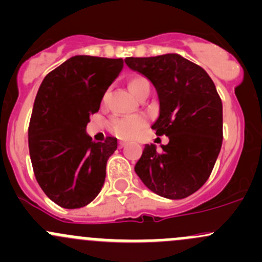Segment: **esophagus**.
I'll return each instance as SVG.
<instances>
[{
    "mask_svg": "<svg viewBox=\"0 0 262 262\" xmlns=\"http://www.w3.org/2000/svg\"><path fill=\"white\" fill-rule=\"evenodd\" d=\"M126 146V142L125 141H119L118 142V147L119 148H123V147H125Z\"/></svg>",
    "mask_w": 262,
    "mask_h": 262,
    "instance_id": "esophagus-1",
    "label": "esophagus"
}]
</instances>
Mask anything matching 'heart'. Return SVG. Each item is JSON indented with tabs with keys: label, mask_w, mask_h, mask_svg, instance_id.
Segmentation results:
<instances>
[{
	"label": "heart",
	"mask_w": 262,
	"mask_h": 262,
	"mask_svg": "<svg viewBox=\"0 0 262 262\" xmlns=\"http://www.w3.org/2000/svg\"><path fill=\"white\" fill-rule=\"evenodd\" d=\"M129 90L134 96L138 97L146 89H149V81L143 76H133L129 78ZM147 124L146 116L143 115H126L115 116L109 121L110 132L120 138H132Z\"/></svg>",
	"instance_id": "obj_1"
}]
</instances>
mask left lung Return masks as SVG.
I'll return each instance as SVG.
<instances>
[{
  "instance_id": "8db88e82",
  "label": "left lung",
  "mask_w": 262,
  "mask_h": 262,
  "mask_svg": "<svg viewBox=\"0 0 262 262\" xmlns=\"http://www.w3.org/2000/svg\"><path fill=\"white\" fill-rule=\"evenodd\" d=\"M153 83L160 116L152 129L170 142L162 149L146 144L136 173L157 195L184 199L212 173L223 141V106L215 84L200 66L179 54L125 59Z\"/></svg>"
}]
</instances>
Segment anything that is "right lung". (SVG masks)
I'll return each instance as SVG.
<instances>
[{
  "instance_id": "1",
  "label": "right lung",
  "mask_w": 262,
  "mask_h": 262,
  "mask_svg": "<svg viewBox=\"0 0 262 262\" xmlns=\"http://www.w3.org/2000/svg\"><path fill=\"white\" fill-rule=\"evenodd\" d=\"M123 59L76 55L46 76L29 124L34 175L50 200L66 209L82 208L101 190L116 138L94 142L86 133Z\"/></svg>"
}]
</instances>
